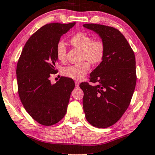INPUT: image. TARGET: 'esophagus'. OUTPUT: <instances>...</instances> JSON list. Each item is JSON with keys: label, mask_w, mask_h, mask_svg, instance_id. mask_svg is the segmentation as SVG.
<instances>
[{"label": "esophagus", "mask_w": 155, "mask_h": 155, "mask_svg": "<svg viewBox=\"0 0 155 155\" xmlns=\"http://www.w3.org/2000/svg\"><path fill=\"white\" fill-rule=\"evenodd\" d=\"M75 87H79V85H80L79 82H78V81H76V82H75Z\"/></svg>", "instance_id": "esophagus-1"}]
</instances>
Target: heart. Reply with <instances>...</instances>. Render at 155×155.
Segmentation results:
<instances>
[{"label":"heart","mask_w":155,"mask_h":155,"mask_svg":"<svg viewBox=\"0 0 155 155\" xmlns=\"http://www.w3.org/2000/svg\"><path fill=\"white\" fill-rule=\"evenodd\" d=\"M70 43L75 48L82 50V59L87 60L79 64H75L64 68V75L75 80H80L85 76L90 68V63L97 65L102 61L105 55L106 46L102 40H93L85 32H78L70 39ZM56 55L58 59L64 61L67 55L65 43L60 41L56 45Z\"/></svg>","instance_id":"1"}]
</instances>
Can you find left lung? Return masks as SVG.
Instances as JSON below:
<instances>
[{"label":"left lung","instance_id":"1","mask_svg":"<svg viewBox=\"0 0 155 155\" xmlns=\"http://www.w3.org/2000/svg\"><path fill=\"white\" fill-rule=\"evenodd\" d=\"M83 26L99 34L106 46L104 59L90 73V82L97 85H80L83 110L90 124L107 128L122 117L131 102L137 81L135 56L117 29L95 23Z\"/></svg>","mask_w":155,"mask_h":155}]
</instances>
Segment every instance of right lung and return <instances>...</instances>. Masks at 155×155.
Masks as SVG:
<instances>
[{"instance_id":"1","label":"right lung","mask_w":155,"mask_h":155,"mask_svg":"<svg viewBox=\"0 0 155 155\" xmlns=\"http://www.w3.org/2000/svg\"><path fill=\"white\" fill-rule=\"evenodd\" d=\"M75 24L52 23L43 25L28 40L18 61L20 99L28 113L42 125L58 123L67 112L75 82L71 78L60 77L53 85L50 78L58 72L56 45L62 35Z\"/></svg>"}]
</instances>
